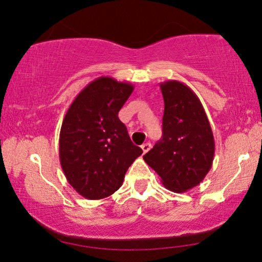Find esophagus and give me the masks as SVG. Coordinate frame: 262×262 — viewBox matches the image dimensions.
I'll list each match as a JSON object with an SVG mask.
<instances>
[{
  "instance_id": "obj_1",
  "label": "esophagus",
  "mask_w": 262,
  "mask_h": 262,
  "mask_svg": "<svg viewBox=\"0 0 262 262\" xmlns=\"http://www.w3.org/2000/svg\"><path fill=\"white\" fill-rule=\"evenodd\" d=\"M141 148H142V150H143V152L145 154V152H148L149 150H150V148H151V143H149V142H147V143H143L141 145Z\"/></svg>"
}]
</instances>
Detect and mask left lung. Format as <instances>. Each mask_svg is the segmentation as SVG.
<instances>
[{
	"mask_svg": "<svg viewBox=\"0 0 262 262\" xmlns=\"http://www.w3.org/2000/svg\"><path fill=\"white\" fill-rule=\"evenodd\" d=\"M163 136L143 156L167 189L184 193L205 179L211 168L215 142L198 96L179 81L161 83Z\"/></svg>",
	"mask_w": 262,
	"mask_h": 262,
	"instance_id": "8db88e82",
	"label": "left lung"
}]
</instances>
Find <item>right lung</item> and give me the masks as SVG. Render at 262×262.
Instances as JSON below:
<instances>
[{
	"mask_svg": "<svg viewBox=\"0 0 262 262\" xmlns=\"http://www.w3.org/2000/svg\"><path fill=\"white\" fill-rule=\"evenodd\" d=\"M133 90L130 83L101 76L79 92L64 115L61 167L73 188L89 200L120 188L128 167L143 152L118 117Z\"/></svg>",
	"mask_w": 262,
	"mask_h": 262,
	"instance_id": "obj_1",
	"label": "right lung"
}]
</instances>
